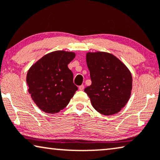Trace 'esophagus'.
Wrapping results in <instances>:
<instances>
[{
	"label": "esophagus",
	"instance_id": "esophagus-1",
	"mask_svg": "<svg viewBox=\"0 0 160 160\" xmlns=\"http://www.w3.org/2000/svg\"><path fill=\"white\" fill-rule=\"evenodd\" d=\"M84 88H85L84 85H80V86H79V90H80V91H82V90L84 89Z\"/></svg>",
	"mask_w": 160,
	"mask_h": 160
}]
</instances>
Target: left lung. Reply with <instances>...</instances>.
Listing matches in <instances>:
<instances>
[{
    "mask_svg": "<svg viewBox=\"0 0 160 160\" xmlns=\"http://www.w3.org/2000/svg\"><path fill=\"white\" fill-rule=\"evenodd\" d=\"M86 62L91 85L85 88L94 109L103 115L118 113L129 100L132 75L128 67L111 53L88 52Z\"/></svg>",
    "mask_w": 160,
    "mask_h": 160,
    "instance_id": "obj_1",
    "label": "left lung"
}]
</instances>
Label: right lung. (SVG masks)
Here are the masks:
<instances>
[{"mask_svg": "<svg viewBox=\"0 0 160 160\" xmlns=\"http://www.w3.org/2000/svg\"><path fill=\"white\" fill-rule=\"evenodd\" d=\"M75 53L57 51L45 55L30 67L27 75L28 91L45 112L54 114L68 104L78 89L68 68Z\"/></svg>", "mask_w": 160, "mask_h": 160, "instance_id": "obj_1", "label": "right lung"}]
</instances>
